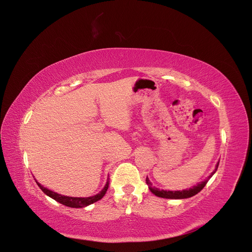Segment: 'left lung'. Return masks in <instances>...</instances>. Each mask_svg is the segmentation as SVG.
Listing matches in <instances>:
<instances>
[{"label":"left lung","instance_id":"left-lung-1","mask_svg":"<svg viewBox=\"0 0 252 252\" xmlns=\"http://www.w3.org/2000/svg\"><path fill=\"white\" fill-rule=\"evenodd\" d=\"M219 164H217V167L215 169V171L212 173V174L207 177L204 181L200 182V184H198L196 187H193L192 189H185V190H163V189H159L158 188H153L152 184L150 182L149 178L147 177L146 178V182L147 185L149 186V189L151 192L156 195L158 197H161V198H168V199H186V198H189V197H193L196 194H198L200 190L205 187V185L207 184V181L210 180V178L215 174V172L218 169Z\"/></svg>","mask_w":252,"mask_h":252}]
</instances>
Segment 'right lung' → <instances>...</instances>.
Segmentation results:
<instances>
[{
  "mask_svg": "<svg viewBox=\"0 0 252 252\" xmlns=\"http://www.w3.org/2000/svg\"><path fill=\"white\" fill-rule=\"evenodd\" d=\"M37 186L40 188V189L42 190L43 193H45L46 195H48L49 197L53 198L54 200H56L57 202L62 203L65 206H68V207H76V209H78V207H84V206H88L90 204H93L94 202H96L98 200H100V199L103 198V196L106 194V190L109 187V180L106 182L105 187H104V189L101 190V192L97 195L94 196H92V197H86V198H78V197H67V196H63V195H59L55 192H53V190H50L48 189H46L45 187H42L41 185H39L38 182L36 181Z\"/></svg>",
  "mask_w": 252,
  "mask_h": 252,
  "instance_id": "obj_1",
  "label": "right lung"
}]
</instances>
